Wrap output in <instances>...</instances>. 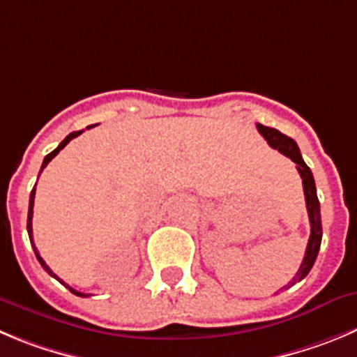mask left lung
<instances>
[{"mask_svg": "<svg viewBox=\"0 0 357 357\" xmlns=\"http://www.w3.org/2000/svg\"><path fill=\"white\" fill-rule=\"evenodd\" d=\"M257 130L261 132V135L268 141V144L271 146V148L278 149L282 155L289 156V158L298 165L299 176H301L303 179V190H305L306 209H308V218H310V239H308V246H306L305 259H303L301 266H299V271L296 273L294 278H292L291 282L284 287L287 289L291 287V285H294L296 282L305 278V276L310 273V269H312V266H314L315 259H317L319 248H321V239H322L321 204H319V199H317L314 174H312L310 167L305 163V160H303L294 139L287 137V135H284V133L278 132L276 128H269V126L261 125V123H257Z\"/></svg>", "mask_w": 357, "mask_h": 357, "instance_id": "left-lung-1", "label": "left lung"}]
</instances>
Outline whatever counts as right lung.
Here are the masks:
<instances>
[{"label": "right lung", "mask_w": 357, "mask_h": 357, "mask_svg": "<svg viewBox=\"0 0 357 357\" xmlns=\"http://www.w3.org/2000/svg\"><path fill=\"white\" fill-rule=\"evenodd\" d=\"M88 128H91V126H88ZM81 133H82V130H81V132H72V133H68V135H66V137L63 139V141H61V144H59L58 148L54 149V151H51V153H49L47 156H45V158H43V163H42V169H40V172H42L43 169L47 167V163L51 162V160L54 158V156L58 155V153L61 151V149L65 148V146L68 144L70 141H72V139H75V137H77V135H81ZM38 176H40V174H38ZM35 190H36V185H35V188L31 190V195H29V209H28V234H29V241H31V246H33V250H35V255H36V259H38V262H40V264H42V268L45 269V271H47L49 275H51V276H54L56 280H59V282H61V284L65 285V282H63L61 278H58V276H56L54 273H52V269L49 268L47 264H45V261H43V259L40 257V255H38V252H36V248H35V243H33V227H31V220H33V204H35ZM66 287H68V285H66ZM68 289H70V292H73V294H75V296H82V298H86V296H89V294H82V292L75 291V289H72V287H68Z\"/></svg>", "instance_id": "obj_1"}]
</instances>
